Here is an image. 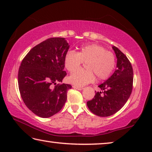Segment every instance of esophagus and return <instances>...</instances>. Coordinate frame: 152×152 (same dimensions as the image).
<instances>
[{
	"instance_id": "34e87169",
	"label": "esophagus",
	"mask_w": 152,
	"mask_h": 152,
	"mask_svg": "<svg viewBox=\"0 0 152 152\" xmlns=\"http://www.w3.org/2000/svg\"><path fill=\"white\" fill-rule=\"evenodd\" d=\"M72 87L74 88H75L76 90H78V91H82V90L84 89L83 88H82V87H78V86H73Z\"/></svg>"
}]
</instances>
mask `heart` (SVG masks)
Segmentation results:
<instances>
[{
	"mask_svg": "<svg viewBox=\"0 0 152 152\" xmlns=\"http://www.w3.org/2000/svg\"><path fill=\"white\" fill-rule=\"evenodd\" d=\"M83 61H86V69L76 71ZM115 64L113 53L97 44L82 46L77 53L69 51L64 56V66L67 70L76 71L68 76V81L77 86H83L93 82L94 74L99 80L109 78L114 70Z\"/></svg>",
	"mask_w": 152,
	"mask_h": 152,
	"instance_id": "heart-1",
	"label": "heart"
}]
</instances>
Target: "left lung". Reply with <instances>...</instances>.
<instances>
[{"mask_svg": "<svg viewBox=\"0 0 152 152\" xmlns=\"http://www.w3.org/2000/svg\"><path fill=\"white\" fill-rule=\"evenodd\" d=\"M113 50L117 58L116 70L99 86L102 92H96L93 99L86 103L90 110L99 117H109L119 111L132 92L133 71L132 64L117 48L113 46Z\"/></svg>", "mask_w": 152, "mask_h": 152, "instance_id": "obj_1", "label": "left lung"}]
</instances>
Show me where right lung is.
<instances>
[{"instance_id":"1","label":"right lung","mask_w":152,"mask_h":152,"mask_svg":"<svg viewBox=\"0 0 152 152\" xmlns=\"http://www.w3.org/2000/svg\"><path fill=\"white\" fill-rule=\"evenodd\" d=\"M70 45L63 37L48 39L31 50L20 64L18 84L20 96L30 110L48 118L62 109L70 84L61 82L66 72L64 56Z\"/></svg>"}]
</instances>
